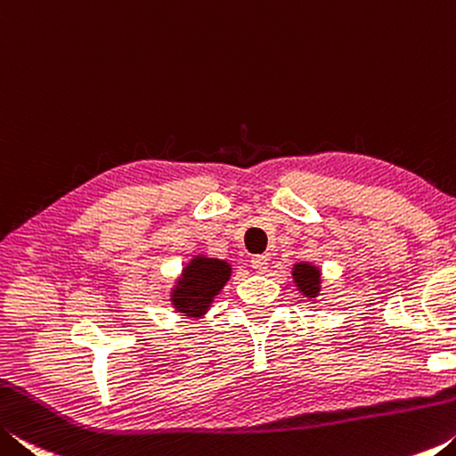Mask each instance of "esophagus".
<instances>
[{
  "label": "esophagus",
  "mask_w": 456,
  "mask_h": 456,
  "mask_svg": "<svg viewBox=\"0 0 456 456\" xmlns=\"http://www.w3.org/2000/svg\"><path fill=\"white\" fill-rule=\"evenodd\" d=\"M250 266L255 268L256 273H265L268 268V256H255L250 260Z\"/></svg>",
  "instance_id": "34e87169"
}]
</instances>
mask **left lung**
I'll list each match as a JSON object with an SVG mask.
<instances>
[{
	"instance_id": "left-lung-1",
	"label": "left lung",
	"mask_w": 456,
	"mask_h": 456,
	"mask_svg": "<svg viewBox=\"0 0 456 456\" xmlns=\"http://www.w3.org/2000/svg\"><path fill=\"white\" fill-rule=\"evenodd\" d=\"M293 281L297 289L301 290L305 297L315 298L321 290V271L319 266L311 263H297L293 266Z\"/></svg>"
}]
</instances>
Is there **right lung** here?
Instances as JSON below:
<instances>
[{
    "instance_id": "right-lung-1",
    "label": "right lung",
    "mask_w": 456,
    "mask_h": 456,
    "mask_svg": "<svg viewBox=\"0 0 456 456\" xmlns=\"http://www.w3.org/2000/svg\"><path fill=\"white\" fill-rule=\"evenodd\" d=\"M232 268L220 258L204 255L193 256L182 271L177 285L171 289V305L177 313L188 317H201L210 309L216 295L226 285Z\"/></svg>"
}]
</instances>
